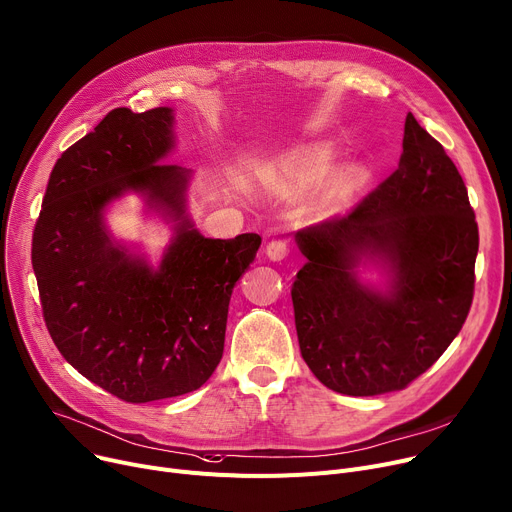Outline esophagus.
<instances>
[{
    "mask_svg": "<svg viewBox=\"0 0 512 512\" xmlns=\"http://www.w3.org/2000/svg\"><path fill=\"white\" fill-rule=\"evenodd\" d=\"M265 253L271 261H282L288 255V241L284 238H276V241H269L265 247Z\"/></svg>",
    "mask_w": 512,
    "mask_h": 512,
    "instance_id": "1",
    "label": "esophagus"
}]
</instances>
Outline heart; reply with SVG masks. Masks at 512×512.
<instances>
[{"label": "heart", "instance_id": "obj_1", "mask_svg": "<svg viewBox=\"0 0 512 512\" xmlns=\"http://www.w3.org/2000/svg\"><path fill=\"white\" fill-rule=\"evenodd\" d=\"M333 166V158L325 148H309L292 156L282 173L280 185L286 189H309L325 179ZM366 183V170L360 166H350L329 175L319 189L315 208L323 214L337 210Z\"/></svg>", "mask_w": 512, "mask_h": 512}]
</instances>
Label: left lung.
<instances>
[{
  "label": "left lung",
  "instance_id": "obj_1",
  "mask_svg": "<svg viewBox=\"0 0 512 512\" xmlns=\"http://www.w3.org/2000/svg\"><path fill=\"white\" fill-rule=\"evenodd\" d=\"M296 243L309 259L292 284L300 354L335 393L405 389L469 315L478 222L457 166L412 113L395 173L350 214L298 230ZM362 256L390 265L387 295L355 280Z\"/></svg>",
  "mask_w": 512,
  "mask_h": 512
}]
</instances>
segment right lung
<instances>
[{
  "label": "right lung",
  "instance_id": "right-lung-1",
  "mask_svg": "<svg viewBox=\"0 0 512 512\" xmlns=\"http://www.w3.org/2000/svg\"><path fill=\"white\" fill-rule=\"evenodd\" d=\"M173 111L113 109L55 162L32 232V269L53 344L82 377L127 403L191 393L222 360L234 284L261 236L206 238L185 214L189 173L160 162ZM178 224L152 270L112 245L101 210L123 190Z\"/></svg>",
  "mask_w": 512,
  "mask_h": 512
}]
</instances>
